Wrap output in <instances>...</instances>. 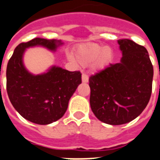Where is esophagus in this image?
Listing matches in <instances>:
<instances>
[{
  "mask_svg": "<svg viewBox=\"0 0 160 160\" xmlns=\"http://www.w3.org/2000/svg\"><path fill=\"white\" fill-rule=\"evenodd\" d=\"M82 81L84 83L88 82V81H89V78L86 73H82Z\"/></svg>",
  "mask_w": 160,
  "mask_h": 160,
  "instance_id": "34e87169",
  "label": "esophagus"
}]
</instances>
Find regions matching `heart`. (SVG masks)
<instances>
[{"label": "heart", "mask_w": 160, "mask_h": 160, "mask_svg": "<svg viewBox=\"0 0 160 160\" xmlns=\"http://www.w3.org/2000/svg\"><path fill=\"white\" fill-rule=\"evenodd\" d=\"M77 59L82 65H88L94 62V69L100 71L106 69L114 60V51L109 46L98 43L82 45L77 51Z\"/></svg>", "instance_id": "b5f03b06"}]
</instances>
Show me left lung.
<instances>
[{"label": "left lung", "instance_id": "obj_1", "mask_svg": "<svg viewBox=\"0 0 160 160\" xmlns=\"http://www.w3.org/2000/svg\"><path fill=\"white\" fill-rule=\"evenodd\" d=\"M121 62L89 78L90 104L95 117L112 125L126 124L146 108L152 91L154 70L148 52L130 39H119Z\"/></svg>", "mask_w": 160, "mask_h": 160}]
</instances>
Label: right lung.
Wrapping results in <instances>:
<instances>
[{"instance_id": "right-lung-1", "label": "right lung", "mask_w": 160, "mask_h": 160, "mask_svg": "<svg viewBox=\"0 0 160 160\" xmlns=\"http://www.w3.org/2000/svg\"><path fill=\"white\" fill-rule=\"evenodd\" d=\"M62 44L61 40L35 38L18 45L8 62L9 100L23 118L35 124L48 125L63 117L71 96L82 83V73L54 65L46 73L32 74L24 66L23 55L28 48L41 46L55 52Z\"/></svg>"}]
</instances>
